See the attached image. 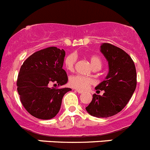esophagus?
I'll return each instance as SVG.
<instances>
[{
    "mask_svg": "<svg viewBox=\"0 0 150 150\" xmlns=\"http://www.w3.org/2000/svg\"><path fill=\"white\" fill-rule=\"evenodd\" d=\"M76 91L77 93H83V91H80V90H76Z\"/></svg>",
    "mask_w": 150,
    "mask_h": 150,
    "instance_id": "esophagus-1",
    "label": "esophagus"
}]
</instances>
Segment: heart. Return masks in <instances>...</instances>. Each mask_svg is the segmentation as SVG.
Instances as JSON below:
<instances>
[{
    "label": "heart",
    "mask_w": 150,
    "mask_h": 150,
    "mask_svg": "<svg viewBox=\"0 0 150 150\" xmlns=\"http://www.w3.org/2000/svg\"><path fill=\"white\" fill-rule=\"evenodd\" d=\"M76 60H77V57L75 54H68L65 57V62H64L65 68L69 71H74ZM90 61H91V65H93L94 69L95 68L100 69L102 67V61L99 57L96 56V55L91 56L90 57ZM69 83L73 88L81 90V91H85V90L88 89L91 85H93L94 80L92 78L88 77V76H85L82 75H75L70 78Z\"/></svg>",
    "instance_id": "obj_1"
}]
</instances>
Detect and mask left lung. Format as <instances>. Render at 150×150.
Segmentation results:
<instances>
[{
  "instance_id": "8db88e82",
  "label": "left lung",
  "mask_w": 150,
  "mask_h": 150,
  "mask_svg": "<svg viewBox=\"0 0 150 150\" xmlns=\"http://www.w3.org/2000/svg\"><path fill=\"white\" fill-rule=\"evenodd\" d=\"M100 51L108 61L109 72L95 88L105 93L102 96L93 94L85 109L93 116L108 118L119 113L132 97L136 88V70L132 58L122 48L103 43Z\"/></svg>"
}]
</instances>
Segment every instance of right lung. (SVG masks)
I'll return each instance as SVG.
<instances>
[{
  "label": "right lung",
  "instance_id": "obj_1",
  "mask_svg": "<svg viewBox=\"0 0 150 150\" xmlns=\"http://www.w3.org/2000/svg\"><path fill=\"white\" fill-rule=\"evenodd\" d=\"M65 52L57 47H48L34 53L23 63L17 86L20 99L31 115L51 119L60 109L62 99L71 88H50L51 83L62 86L68 82L62 65Z\"/></svg>",
  "mask_w": 150,
  "mask_h": 150
}]
</instances>
